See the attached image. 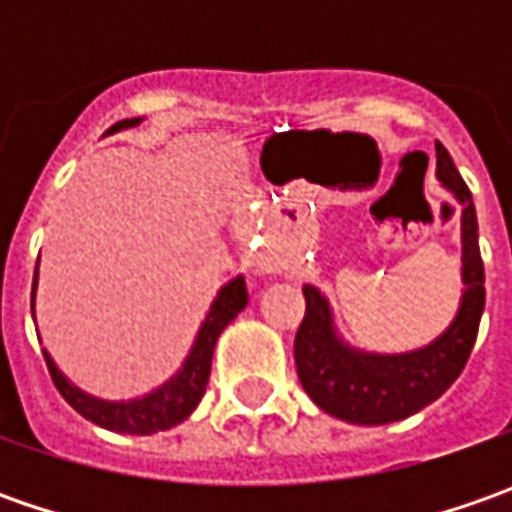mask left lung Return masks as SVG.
Returning <instances> with one entry per match:
<instances>
[{
  "label": "left lung",
  "instance_id": "1",
  "mask_svg": "<svg viewBox=\"0 0 512 512\" xmlns=\"http://www.w3.org/2000/svg\"><path fill=\"white\" fill-rule=\"evenodd\" d=\"M436 179L462 205V302L436 339L407 353H367L347 344L319 287L305 285V319L296 333V373L325 413L350 424H390L436 402L459 379L484 310V265L473 196L436 142Z\"/></svg>",
  "mask_w": 512,
  "mask_h": 512
}]
</instances>
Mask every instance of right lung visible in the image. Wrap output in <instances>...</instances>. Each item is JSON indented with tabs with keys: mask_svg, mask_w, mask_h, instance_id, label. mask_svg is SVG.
Here are the masks:
<instances>
[{
	"mask_svg": "<svg viewBox=\"0 0 512 512\" xmlns=\"http://www.w3.org/2000/svg\"><path fill=\"white\" fill-rule=\"evenodd\" d=\"M142 119H125V122H116L108 133H119V130L136 128ZM36 282H39V267L33 273V293H30V313L36 316ZM247 305V285L245 276H236L230 279L213 299V305L207 310L205 322L199 327L196 339L187 350L185 362L182 367L170 376L168 382L159 384L156 390H150L145 396H136V399H122V402H108V399H99V396H90L82 387L70 382L68 376L56 367V362L50 359L48 350L45 353V362H48L50 379L56 384V390L65 396V402L82 413L88 422L99 424L105 430L113 433H130V436H150V433H159V430H170L179 422H185L187 416L196 410V404L202 402L205 396L207 379H210V362H213V350L216 342L225 330Z\"/></svg>",
	"mask_w": 512,
	"mask_h": 512,
	"instance_id": "obj_1",
	"label": "right lung"
}]
</instances>
